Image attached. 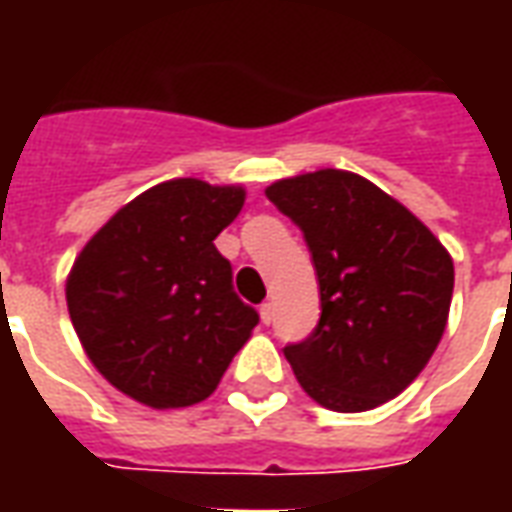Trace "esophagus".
<instances>
[{
  "instance_id": "obj_1",
  "label": "esophagus",
  "mask_w": 512,
  "mask_h": 512,
  "mask_svg": "<svg viewBox=\"0 0 512 512\" xmlns=\"http://www.w3.org/2000/svg\"><path fill=\"white\" fill-rule=\"evenodd\" d=\"M260 321L266 323H271L274 321V304H271V301H266V304H260Z\"/></svg>"
}]
</instances>
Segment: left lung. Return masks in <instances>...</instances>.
I'll list each match as a JSON object with an SVG mask.
<instances>
[{"label": "left lung", "mask_w": 512, "mask_h": 512, "mask_svg": "<svg viewBox=\"0 0 512 512\" xmlns=\"http://www.w3.org/2000/svg\"><path fill=\"white\" fill-rule=\"evenodd\" d=\"M266 197L299 224L318 271V329L285 345L301 389L343 414L397 397L447 329L450 252L403 202L356 172L282 178Z\"/></svg>", "instance_id": "left-lung-1"}]
</instances>
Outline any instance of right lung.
<instances>
[{
	"label": "right lung",
	"instance_id": "obj_1",
	"mask_svg": "<svg viewBox=\"0 0 512 512\" xmlns=\"http://www.w3.org/2000/svg\"><path fill=\"white\" fill-rule=\"evenodd\" d=\"M244 186L164 180L84 244L65 301L95 370L136 403L194 406L257 326L213 238L241 213Z\"/></svg>",
	"mask_w": 512,
	"mask_h": 512
}]
</instances>
